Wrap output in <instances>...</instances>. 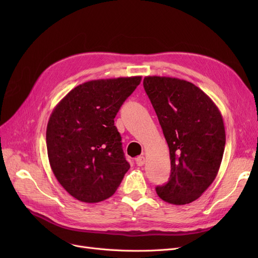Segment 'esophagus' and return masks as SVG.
Masks as SVG:
<instances>
[{"mask_svg": "<svg viewBox=\"0 0 258 258\" xmlns=\"http://www.w3.org/2000/svg\"><path fill=\"white\" fill-rule=\"evenodd\" d=\"M136 163H137L138 166H140V167L144 166L145 165V157H144V156H139V157H137Z\"/></svg>", "mask_w": 258, "mask_h": 258, "instance_id": "esophagus-1", "label": "esophagus"}]
</instances>
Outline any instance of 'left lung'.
<instances>
[{
  "instance_id": "obj_1",
  "label": "left lung",
  "mask_w": 258,
  "mask_h": 258,
  "mask_svg": "<svg viewBox=\"0 0 258 258\" xmlns=\"http://www.w3.org/2000/svg\"><path fill=\"white\" fill-rule=\"evenodd\" d=\"M144 89L170 151L169 181L156 192L171 205L197 200L221 167L226 135L222 114L197 86L166 76H146Z\"/></svg>"
}]
</instances>
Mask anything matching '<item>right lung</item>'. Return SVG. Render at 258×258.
Masks as SVG:
<instances>
[{
	"mask_svg": "<svg viewBox=\"0 0 258 258\" xmlns=\"http://www.w3.org/2000/svg\"><path fill=\"white\" fill-rule=\"evenodd\" d=\"M141 76L86 82L49 117L46 144L52 172L75 199L95 204L113 196L130 168L114 118Z\"/></svg>",
	"mask_w": 258,
	"mask_h": 258,
	"instance_id": "obj_1",
	"label": "right lung"
}]
</instances>
